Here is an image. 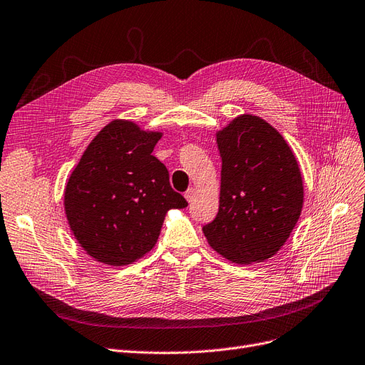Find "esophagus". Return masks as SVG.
Wrapping results in <instances>:
<instances>
[{
    "instance_id": "34e87169",
    "label": "esophagus",
    "mask_w": 365,
    "mask_h": 365,
    "mask_svg": "<svg viewBox=\"0 0 365 365\" xmlns=\"http://www.w3.org/2000/svg\"><path fill=\"white\" fill-rule=\"evenodd\" d=\"M194 197H195V189H194V187H189L187 191L185 192V198H186L189 202H191V201L194 200Z\"/></svg>"
}]
</instances>
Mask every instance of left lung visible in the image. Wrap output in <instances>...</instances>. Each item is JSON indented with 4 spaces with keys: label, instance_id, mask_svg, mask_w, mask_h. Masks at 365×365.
<instances>
[{
    "label": "left lung",
    "instance_id": "8db88e82",
    "mask_svg": "<svg viewBox=\"0 0 365 365\" xmlns=\"http://www.w3.org/2000/svg\"><path fill=\"white\" fill-rule=\"evenodd\" d=\"M216 141L222 158L219 212L202 232L227 259L262 262L288 240L303 209L297 160L277 130L253 115L235 118Z\"/></svg>",
    "mask_w": 365,
    "mask_h": 365
}]
</instances>
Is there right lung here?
Instances as JSON below:
<instances>
[{
    "label": "right lung",
    "instance_id": "right-lung-1",
    "mask_svg": "<svg viewBox=\"0 0 365 365\" xmlns=\"http://www.w3.org/2000/svg\"><path fill=\"white\" fill-rule=\"evenodd\" d=\"M161 133L113 120L95 135L73 170L64 205L70 228L88 255L113 267L133 264L156 245L170 209L187 201L152 155Z\"/></svg>",
    "mask_w": 365,
    "mask_h": 365
}]
</instances>
